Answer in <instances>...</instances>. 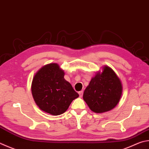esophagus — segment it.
<instances>
[{"instance_id": "esophagus-1", "label": "esophagus", "mask_w": 149, "mask_h": 149, "mask_svg": "<svg viewBox=\"0 0 149 149\" xmlns=\"http://www.w3.org/2000/svg\"><path fill=\"white\" fill-rule=\"evenodd\" d=\"M79 96L80 97H82V96H83V91H79Z\"/></svg>"}]
</instances>
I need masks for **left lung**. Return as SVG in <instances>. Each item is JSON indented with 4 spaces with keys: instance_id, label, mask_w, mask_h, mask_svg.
<instances>
[{
    "instance_id": "obj_1",
    "label": "left lung",
    "mask_w": 149,
    "mask_h": 149,
    "mask_svg": "<svg viewBox=\"0 0 149 149\" xmlns=\"http://www.w3.org/2000/svg\"><path fill=\"white\" fill-rule=\"evenodd\" d=\"M91 80L83 93V100L91 111L102 113L113 109L119 102L123 86L115 72L109 66L102 68Z\"/></svg>"
}]
</instances>
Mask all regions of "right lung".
<instances>
[{
	"label": "right lung",
	"instance_id": "right-lung-1",
	"mask_svg": "<svg viewBox=\"0 0 149 149\" xmlns=\"http://www.w3.org/2000/svg\"><path fill=\"white\" fill-rule=\"evenodd\" d=\"M64 76V70L56 63L46 64L34 75L31 91L40 109L53 115H61L79 97Z\"/></svg>",
	"mask_w": 149,
	"mask_h": 149
}]
</instances>
